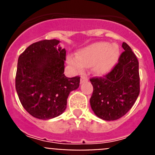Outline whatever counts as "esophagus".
Instances as JSON below:
<instances>
[{
    "instance_id": "34e87169",
    "label": "esophagus",
    "mask_w": 155,
    "mask_h": 155,
    "mask_svg": "<svg viewBox=\"0 0 155 155\" xmlns=\"http://www.w3.org/2000/svg\"><path fill=\"white\" fill-rule=\"evenodd\" d=\"M88 80V78H87V77L86 76V75L83 74L81 75V83H82V82L84 81H86Z\"/></svg>"
}]
</instances>
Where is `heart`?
<instances>
[{
	"instance_id": "obj_1",
	"label": "heart",
	"mask_w": 155,
	"mask_h": 155,
	"mask_svg": "<svg viewBox=\"0 0 155 155\" xmlns=\"http://www.w3.org/2000/svg\"><path fill=\"white\" fill-rule=\"evenodd\" d=\"M120 48L118 45L107 42H97L78 50L76 57H68V63L76 71L93 65V71L98 74L109 73L118 62Z\"/></svg>"
}]
</instances>
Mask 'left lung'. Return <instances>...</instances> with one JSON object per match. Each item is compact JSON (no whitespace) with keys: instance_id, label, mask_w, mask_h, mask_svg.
<instances>
[{"instance_id":"obj_1","label":"left lung","mask_w":155,"mask_h":155,"mask_svg":"<svg viewBox=\"0 0 155 155\" xmlns=\"http://www.w3.org/2000/svg\"><path fill=\"white\" fill-rule=\"evenodd\" d=\"M124 52L118 63L103 78L90 79L93 93L90 104L94 114L103 120L121 118L132 108L140 93L139 63L131 48L123 42Z\"/></svg>"}]
</instances>
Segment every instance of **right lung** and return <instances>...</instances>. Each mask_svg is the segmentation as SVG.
<instances>
[{
	"label": "right lung",
	"mask_w": 155,
	"mask_h": 155,
	"mask_svg": "<svg viewBox=\"0 0 155 155\" xmlns=\"http://www.w3.org/2000/svg\"><path fill=\"white\" fill-rule=\"evenodd\" d=\"M57 39L34 42L18 61L15 88L24 109L39 120L60 116L67 108L70 92L80 84V77L64 75L66 50Z\"/></svg>",
	"instance_id": "obj_1"
}]
</instances>
